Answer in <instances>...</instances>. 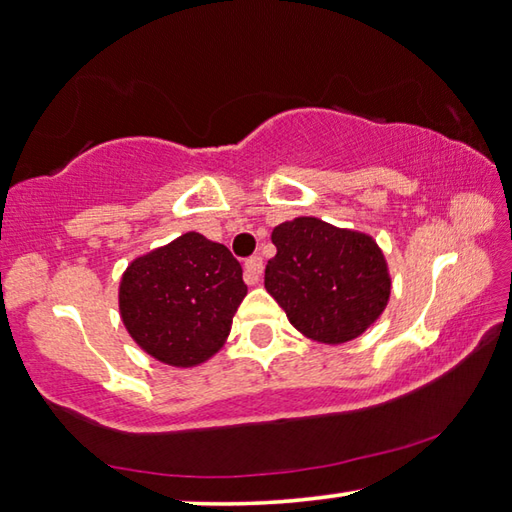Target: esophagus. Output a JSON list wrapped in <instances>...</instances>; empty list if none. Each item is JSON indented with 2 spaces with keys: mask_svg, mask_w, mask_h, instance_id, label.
I'll return each mask as SVG.
<instances>
[{
  "mask_svg": "<svg viewBox=\"0 0 512 512\" xmlns=\"http://www.w3.org/2000/svg\"><path fill=\"white\" fill-rule=\"evenodd\" d=\"M263 274V258L261 256H251L245 261V283L247 285H256L261 281Z\"/></svg>",
  "mask_w": 512,
  "mask_h": 512,
  "instance_id": "obj_1",
  "label": "esophagus"
}]
</instances>
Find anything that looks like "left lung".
Returning <instances> with one entry per match:
<instances>
[{
    "label": "left lung",
    "instance_id": "left-lung-1",
    "mask_svg": "<svg viewBox=\"0 0 512 512\" xmlns=\"http://www.w3.org/2000/svg\"><path fill=\"white\" fill-rule=\"evenodd\" d=\"M272 242L276 256L265 267V290L303 337L339 346L382 317L393 281L369 233L299 215L274 227Z\"/></svg>",
    "mask_w": 512,
    "mask_h": 512
}]
</instances>
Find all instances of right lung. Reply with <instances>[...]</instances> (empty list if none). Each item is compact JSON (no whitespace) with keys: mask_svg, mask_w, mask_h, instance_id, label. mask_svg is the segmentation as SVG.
<instances>
[{"mask_svg":"<svg viewBox=\"0 0 512 512\" xmlns=\"http://www.w3.org/2000/svg\"><path fill=\"white\" fill-rule=\"evenodd\" d=\"M242 267L231 251L186 231L125 267L119 315L143 353L193 369L220 351L245 299Z\"/></svg>","mask_w":512,"mask_h":512,"instance_id":"obj_1","label":"right lung"}]
</instances>
